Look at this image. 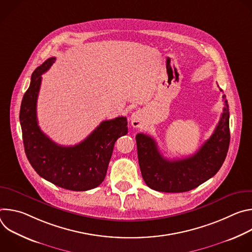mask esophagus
Masks as SVG:
<instances>
[{
    "instance_id": "1",
    "label": "esophagus",
    "mask_w": 252,
    "mask_h": 252,
    "mask_svg": "<svg viewBox=\"0 0 252 252\" xmlns=\"http://www.w3.org/2000/svg\"><path fill=\"white\" fill-rule=\"evenodd\" d=\"M130 123H131V126L133 127H135V128L141 126V125H142V118H141V115H140L139 112H134L130 116Z\"/></svg>"
}]
</instances>
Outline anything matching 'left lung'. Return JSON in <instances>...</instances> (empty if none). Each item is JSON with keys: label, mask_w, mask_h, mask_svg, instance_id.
I'll list each match as a JSON object with an SVG mask.
<instances>
[{"label": "left lung", "mask_w": 252, "mask_h": 252, "mask_svg": "<svg viewBox=\"0 0 252 252\" xmlns=\"http://www.w3.org/2000/svg\"><path fill=\"white\" fill-rule=\"evenodd\" d=\"M222 98L224 107L219 125L191 157L166 159L160 155L153 137L143 133L136 134L138 163L143 181L149 188L162 192H185L197 188L220 170L230 141L229 109L225 94Z\"/></svg>", "instance_id": "8db88e82"}]
</instances>
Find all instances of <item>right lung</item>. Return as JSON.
Instances as JSON below:
<instances>
[{
  "label": "right lung",
  "instance_id": "obj_1",
  "mask_svg": "<svg viewBox=\"0 0 252 252\" xmlns=\"http://www.w3.org/2000/svg\"><path fill=\"white\" fill-rule=\"evenodd\" d=\"M48 59L38 66L24 94L20 122L26 156L37 173L60 188L85 191L98 187L105 177L115 142L127 133L126 118L103 121L82 142L73 147L57 145L38 126L37 99L42 75L55 63Z\"/></svg>",
  "mask_w": 252,
  "mask_h": 252
}]
</instances>
